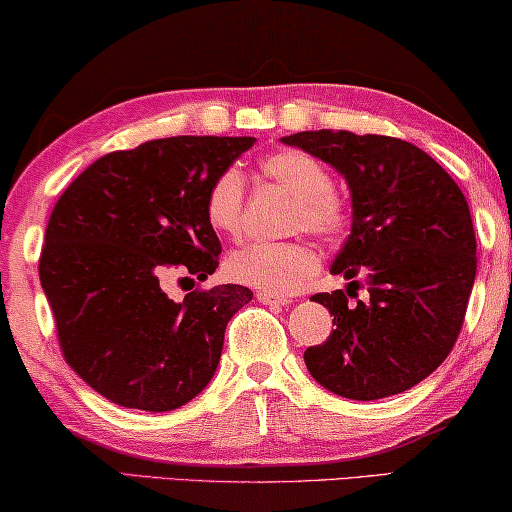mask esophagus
<instances>
[{"label": "esophagus", "instance_id": "34e87169", "mask_svg": "<svg viewBox=\"0 0 512 512\" xmlns=\"http://www.w3.org/2000/svg\"><path fill=\"white\" fill-rule=\"evenodd\" d=\"M257 301L262 305H287L289 301L282 299V296H273L269 292H257Z\"/></svg>", "mask_w": 512, "mask_h": 512}]
</instances>
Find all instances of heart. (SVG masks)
Masks as SVG:
<instances>
[{"mask_svg": "<svg viewBox=\"0 0 512 512\" xmlns=\"http://www.w3.org/2000/svg\"><path fill=\"white\" fill-rule=\"evenodd\" d=\"M262 172L299 200L294 227L319 236H333L345 225V204L333 193L331 174L322 160L308 151L282 149L262 160ZM243 200L246 183L241 172L218 174L207 193V220L213 232L236 236L243 230ZM225 271L239 285L289 296L319 271V255L310 243H250L227 257Z\"/></svg>", "mask_w": 512, "mask_h": 512, "instance_id": "heart-1", "label": "heart"}]
</instances>
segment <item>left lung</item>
I'll list each match as a JSON object with an SVG mask.
<instances>
[{
  "mask_svg": "<svg viewBox=\"0 0 512 512\" xmlns=\"http://www.w3.org/2000/svg\"><path fill=\"white\" fill-rule=\"evenodd\" d=\"M347 181L352 230L331 264L347 292L315 294L335 329L308 347L305 368L326 391L370 402L421 384L451 354L476 278L467 197L416 144L386 135L303 131L280 137ZM361 275L369 296L349 302Z\"/></svg>",
  "mask_w": 512,
  "mask_h": 512,
  "instance_id": "1",
  "label": "left lung"
}]
</instances>
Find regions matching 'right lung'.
Wrapping results in <instances>:
<instances>
[{
  "mask_svg": "<svg viewBox=\"0 0 512 512\" xmlns=\"http://www.w3.org/2000/svg\"><path fill=\"white\" fill-rule=\"evenodd\" d=\"M255 137L179 135L114 151L64 190L38 264L66 363L114 404L172 411L216 375L227 322L253 292L218 285L172 301L160 280H207L220 241L207 193Z\"/></svg>",
  "mask_w": 512,
  "mask_h": 512,
  "instance_id": "obj_1",
  "label": "right lung"
}]
</instances>
